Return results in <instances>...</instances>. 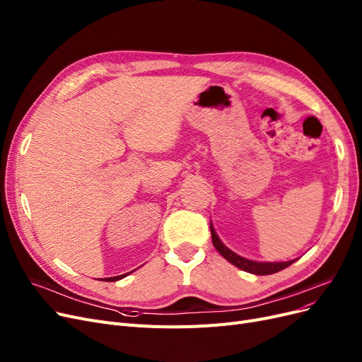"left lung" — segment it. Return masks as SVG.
Returning <instances> with one entry per match:
<instances>
[{
  "instance_id": "left-lung-1",
  "label": "left lung",
  "mask_w": 362,
  "mask_h": 362,
  "mask_svg": "<svg viewBox=\"0 0 362 362\" xmlns=\"http://www.w3.org/2000/svg\"><path fill=\"white\" fill-rule=\"evenodd\" d=\"M210 233H211V240H213V246L216 247V250L221 253V255L226 259L230 261L233 265L238 267V269H242L243 272L252 273V274H258V276H265V274H274L280 270L286 269L291 264L296 262L297 259H292V261H286V262H257V261H250L246 258L238 257L237 253L231 252L228 247H225L223 243L219 240V237L216 235L215 230H213V226L210 225Z\"/></svg>"
}]
</instances>
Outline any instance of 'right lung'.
<instances>
[{
    "label": "right lung",
    "instance_id": "add662e5",
    "mask_svg": "<svg viewBox=\"0 0 362 362\" xmlns=\"http://www.w3.org/2000/svg\"><path fill=\"white\" fill-rule=\"evenodd\" d=\"M129 274V273H128ZM127 274H122V276H116V277H107V279H104L105 282H116V280H119V279H122V277H125Z\"/></svg>",
    "mask_w": 362,
    "mask_h": 362
}]
</instances>
